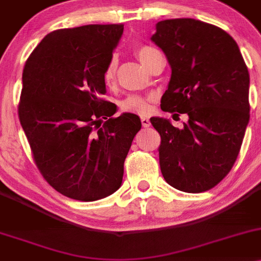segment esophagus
<instances>
[{"instance_id":"esophagus-1","label":"esophagus","mask_w":261,"mask_h":261,"mask_svg":"<svg viewBox=\"0 0 261 261\" xmlns=\"http://www.w3.org/2000/svg\"><path fill=\"white\" fill-rule=\"evenodd\" d=\"M141 120H142V125H143V127H144V128H148V127H149V125H150L149 119L145 118V117H142Z\"/></svg>"}]
</instances>
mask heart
Listing matches in <instances>:
<instances>
[{
    "instance_id": "1",
    "label": "heart",
    "mask_w": 261,
    "mask_h": 261,
    "mask_svg": "<svg viewBox=\"0 0 261 261\" xmlns=\"http://www.w3.org/2000/svg\"><path fill=\"white\" fill-rule=\"evenodd\" d=\"M134 53L139 61L144 64L145 67H149L150 62L156 55H159L158 49L153 48L150 46H145V44H138L134 48ZM117 74V60L116 57L111 58V61L106 66L105 72H103V82L106 86L113 85L114 80H116ZM152 102L153 97L150 96H138V94H133L125 98L122 102V111L129 112V113H136L139 116H147L152 109Z\"/></svg>"
}]
</instances>
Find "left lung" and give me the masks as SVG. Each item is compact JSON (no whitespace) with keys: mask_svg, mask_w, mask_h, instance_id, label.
Here are the masks:
<instances>
[{"mask_svg":"<svg viewBox=\"0 0 261 261\" xmlns=\"http://www.w3.org/2000/svg\"><path fill=\"white\" fill-rule=\"evenodd\" d=\"M152 41L172 68L162 111L189 117L181 129L150 118L162 138V174L181 192H205L228 175L242 147L250 118L248 67L230 35L199 19L158 22Z\"/></svg>","mask_w":261,"mask_h":261,"instance_id":"8db88e82","label":"left lung"}]
</instances>
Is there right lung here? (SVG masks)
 <instances>
[{"instance_id":"right-lung-1","label":"right lung","mask_w":261,"mask_h":261,"mask_svg":"<svg viewBox=\"0 0 261 261\" xmlns=\"http://www.w3.org/2000/svg\"><path fill=\"white\" fill-rule=\"evenodd\" d=\"M124 24H87L48 33L27 58L18 118L42 176L64 197L93 201L122 184L138 116L116 113L103 72Z\"/></svg>"}]
</instances>
